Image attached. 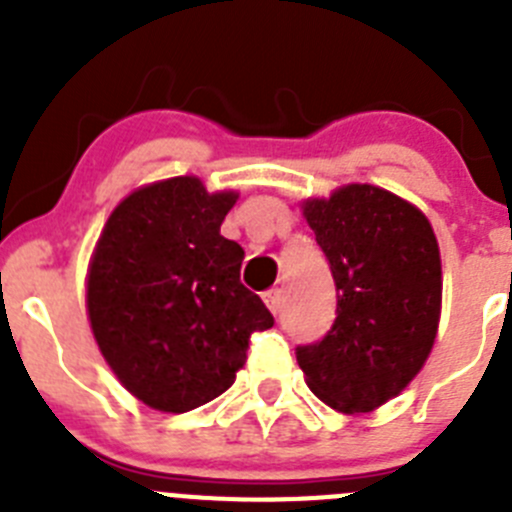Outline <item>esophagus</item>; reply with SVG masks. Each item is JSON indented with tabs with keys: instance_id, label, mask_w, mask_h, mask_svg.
Wrapping results in <instances>:
<instances>
[{
	"instance_id": "esophagus-1",
	"label": "esophagus",
	"mask_w": 512,
	"mask_h": 512,
	"mask_svg": "<svg viewBox=\"0 0 512 512\" xmlns=\"http://www.w3.org/2000/svg\"><path fill=\"white\" fill-rule=\"evenodd\" d=\"M264 302L269 305V310L277 315L279 307H282V289H269V292H264Z\"/></svg>"
}]
</instances>
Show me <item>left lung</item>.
<instances>
[{"instance_id": "left-lung-1", "label": "left lung", "mask_w": 512, "mask_h": 512, "mask_svg": "<svg viewBox=\"0 0 512 512\" xmlns=\"http://www.w3.org/2000/svg\"><path fill=\"white\" fill-rule=\"evenodd\" d=\"M336 282V320L297 346L315 397L369 413L423 369L441 315V256L428 217L372 184H348L302 205Z\"/></svg>"}]
</instances>
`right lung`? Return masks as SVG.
I'll use <instances>...</instances> for the list:
<instances>
[{
    "label": "right lung",
    "mask_w": 512,
    "mask_h": 512,
    "mask_svg": "<svg viewBox=\"0 0 512 512\" xmlns=\"http://www.w3.org/2000/svg\"><path fill=\"white\" fill-rule=\"evenodd\" d=\"M235 192L197 176L135 189L94 248L87 312L104 361L148 408L187 413L223 395L253 333L274 325L241 284L243 248L220 235Z\"/></svg>",
    "instance_id": "add662e5"
}]
</instances>
